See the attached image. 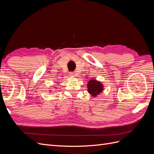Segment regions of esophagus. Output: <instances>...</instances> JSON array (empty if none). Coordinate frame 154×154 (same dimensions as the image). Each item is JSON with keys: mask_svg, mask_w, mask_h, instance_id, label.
<instances>
[{"mask_svg": "<svg viewBox=\"0 0 154 154\" xmlns=\"http://www.w3.org/2000/svg\"><path fill=\"white\" fill-rule=\"evenodd\" d=\"M70 76H71V77H74L75 76V73H74V72H71V73H70Z\"/></svg>", "mask_w": 154, "mask_h": 154, "instance_id": "1", "label": "esophagus"}]
</instances>
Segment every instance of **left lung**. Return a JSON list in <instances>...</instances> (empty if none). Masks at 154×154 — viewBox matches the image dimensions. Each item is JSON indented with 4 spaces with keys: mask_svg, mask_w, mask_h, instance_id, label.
I'll return each mask as SVG.
<instances>
[{
    "mask_svg": "<svg viewBox=\"0 0 154 154\" xmlns=\"http://www.w3.org/2000/svg\"><path fill=\"white\" fill-rule=\"evenodd\" d=\"M88 92L93 97H95L98 95L100 92L103 91V85L100 82H97L96 80H90L87 83Z\"/></svg>",
    "mask_w": 154,
    "mask_h": 154,
    "instance_id": "1",
    "label": "left lung"
}]
</instances>
